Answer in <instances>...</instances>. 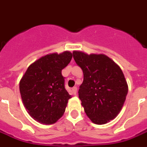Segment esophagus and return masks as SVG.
I'll return each mask as SVG.
<instances>
[{"label":"esophagus","mask_w":147,"mask_h":147,"mask_svg":"<svg viewBox=\"0 0 147 147\" xmlns=\"http://www.w3.org/2000/svg\"><path fill=\"white\" fill-rule=\"evenodd\" d=\"M71 92H72L73 94H76V92H77V88H76V87H74V88H72V89H71Z\"/></svg>","instance_id":"esophagus-1"}]
</instances>
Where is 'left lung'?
<instances>
[{"mask_svg": "<svg viewBox=\"0 0 147 147\" xmlns=\"http://www.w3.org/2000/svg\"><path fill=\"white\" fill-rule=\"evenodd\" d=\"M73 55L83 72L78 93L85 113L94 124H106L116 118L125 101L128 87L123 72L104 54L75 50Z\"/></svg>", "mask_w": 147, "mask_h": 147, "instance_id": "1", "label": "left lung"}]
</instances>
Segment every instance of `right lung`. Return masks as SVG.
Listing matches in <instances>:
<instances>
[{
    "instance_id": "obj_1",
    "label": "right lung",
    "mask_w": 147,
    "mask_h": 147,
    "mask_svg": "<svg viewBox=\"0 0 147 147\" xmlns=\"http://www.w3.org/2000/svg\"><path fill=\"white\" fill-rule=\"evenodd\" d=\"M72 56L69 51L43 55L29 65L19 82L24 106L41 124H54L65 113L71 96L65 88L61 70Z\"/></svg>"
}]
</instances>
